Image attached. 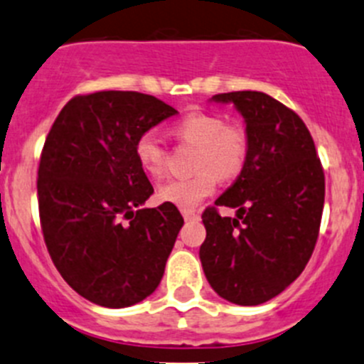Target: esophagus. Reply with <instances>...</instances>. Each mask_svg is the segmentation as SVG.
<instances>
[{"label":"esophagus","mask_w":364,"mask_h":364,"mask_svg":"<svg viewBox=\"0 0 364 364\" xmlns=\"http://www.w3.org/2000/svg\"><path fill=\"white\" fill-rule=\"evenodd\" d=\"M181 213L185 220H196V218H199V213L193 210H181Z\"/></svg>","instance_id":"34e87169"}]
</instances>
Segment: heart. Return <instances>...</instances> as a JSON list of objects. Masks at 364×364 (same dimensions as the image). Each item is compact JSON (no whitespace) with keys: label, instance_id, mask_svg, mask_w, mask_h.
<instances>
[{"label":"heart","instance_id":"b5f03b06","mask_svg":"<svg viewBox=\"0 0 364 364\" xmlns=\"http://www.w3.org/2000/svg\"><path fill=\"white\" fill-rule=\"evenodd\" d=\"M183 144L196 146L192 178L171 179L158 190L160 200L179 208H193L215 192L217 179H232L243 171L249 158L250 139L245 126L225 122L218 114L190 112L172 126ZM135 156L140 167L153 178L167 171L168 153L156 133L146 132L136 139Z\"/></svg>","mask_w":364,"mask_h":364}]
</instances>
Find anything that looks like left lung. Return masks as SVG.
Instances as JSON below:
<instances>
[{"label":"left lung","instance_id":"left-lung-1","mask_svg":"<svg viewBox=\"0 0 364 364\" xmlns=\"http://www.w3.org/2000/svg\"><path fill=\"white\" fill-rule=\"evenodd\" d=\"M243 115L250 149L236 181L203 211L199 250L208 283L225 301L257 306L290 287L308 264L326 197V176L304 121L254 90L217 94ZM218 205L236 207L235 219Z\"/></svg>","mask_w":364,"mask_h":364}]
</instances>
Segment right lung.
Instances as JSON below:
<instances>
[{
    "mask_svg": "<svg viewBox=\"0 0 364 364\" xmlns=\"http://www.w3.org/2000/svg\"><path fill=\"white\" fill-rule=\"evenodd\" d=\"M178 114L149 94L100 90L74 96L41 153L38 217L46 247L74 291L126 308L160 284L183 217L174 204L142 208L154 188L135 142Z\"/></svg>",
    "mask_w": 364,
    "mask_h": 364,
    "instance_id": "right-lung-1",
    "label": "right lung"
}]
</instances>
